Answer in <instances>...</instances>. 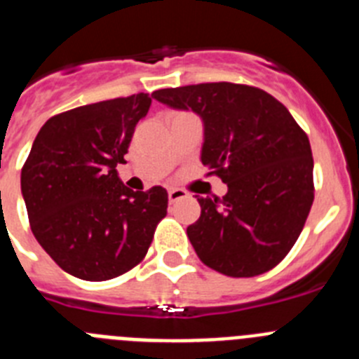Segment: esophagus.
Instances as JSON below:
<instances>
[{
  "mask_svg": "<svg viewBox=\"0 0 359 359\" xmlns=\"http://www.w3.org/2000/svg\"><path fill=\"white\" fill-rule=\"evenodd\" d=\"M187 198V190L183 189H169V201L170 203H176L180 199Z\"/></svg>",
  "mask_w": 359,
  "mask_h": 359,
  "instance_id": "esophagus-1",
  "label": "esophagus"
}]
</instances>
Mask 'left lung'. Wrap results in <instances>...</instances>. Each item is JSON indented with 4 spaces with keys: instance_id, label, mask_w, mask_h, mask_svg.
<instances>
[{
    "instance_id": "1",
    "label": "left lung",
    "mask_w": 359,
    "mask_h": 359,
    "mask_svg": "<svg viewBox=\"0 0 359 359\" xmlns=\"http://www.w3.org/2000/svg\"><path fill=\"white\" fill-rule=\"evenodd\" d=\"M192 109L205 126L201 161L223 180V198H198L201 215L187 236L203 264L228 277H257L290 253L315 199L309 138L284 104L233 82L152 93Z\"/></svg>"
}]
</instances>
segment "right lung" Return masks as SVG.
<instances>
[{"label":"right lung","mask_w":359,"mask_h":359,"mask_svg":"<svg viewBox=\"0 0 359 359\" xmlns=\"http://www.w3.org/2000/svg\"><path fill=\"white\" fill-rule=\"evenodd\" d=\"M151 97L136 93L46 120L21 169V192L37 243L66 273L100 282L144 261L167 215L163 187L133 192L120 182Z\"/></svg>","instance_id":"1"}]
</instances>
